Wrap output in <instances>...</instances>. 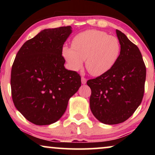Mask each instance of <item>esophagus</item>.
Returning a JSON list of instances; mask_svg holds the SVG:
<instances>
[{
    "label": "esophagus",
    "instance_id": "esophagus-1",
    "mask_svg": "<svg viewBox=\"0 0 155 155\" xmlns=\"http://www.w3.org/2000/svg\"><path fill=\"white\" fill-rule=\"evenodd\" d=\"M81 81H82V83L83 84H86V82H87V79H86L85 78L82 77V78H81Z\"/></svg>",
    "mask_w": 155,
    "mask_h": 155
}]
</instances>
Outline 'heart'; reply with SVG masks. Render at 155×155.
Instances as JSON below:
<instances>
[{
  "instance_id": "obj_1",
  "label": "heart",
  "mask_w": 155,
  "mask_h": 155,
  "mask_svg": "<svg viewBox=\"0 0 155 155\" xmlns=\"http://www.w3.org/2000/svg\"><path fill=\"white\" fill-rule=\"evenodd\" d=\"M73 46H63V56L70 68L78 71L86 59L87 71L94 76L109 72L119 58L121 47L119 40L103 31L90 29L78 34Z\"/></svg>"
}]
</instances>
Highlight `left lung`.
<instances>
[{"instance_id":"1","label":"left lung","mask_w":155,"mask_h":155,"mask_svg":"<svg viewBox=\"0 0 155 155\" xmlns=\"http://www.w3.org/2000/svg\"><path fill=\"white\" fill-rule=\"evenodd\" d=\"M121 52L109 72L87 82L92 91L90 109L99 121L114 125L133 115L143 100L146 67L137 46L116 29Z\"/></svg>"}]
</instances>
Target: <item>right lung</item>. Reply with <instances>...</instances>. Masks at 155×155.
Here are the masks:
<instances>
[{"instance_id": "1", "label": "right lung", "mask_w": 155, "mask_h": 155, "mask_svg": "<svg viewBox=\"0 0 155 155\" xmlns=\"http://www.w3.org/2000/svg\"><path fill=\"white\" fill-rule=\"evenodd\" d=\"M71 27L42 30L18 51L11 70V94L16 109L35 125L56 122L81 86L76 71L65 68L62 56Z\"/></svg>"}]
</instances>
